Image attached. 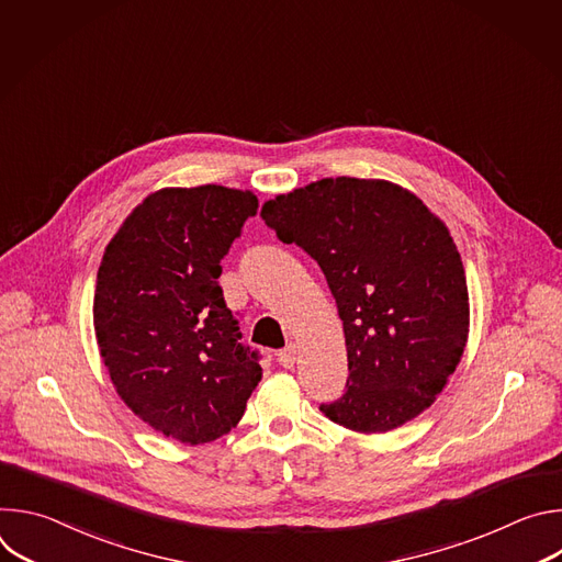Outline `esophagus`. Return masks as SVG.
I'll return each instance as SVG.
<instances>
[{"mask_svg": "<svg viewBox=\"0 0 562 562\" xmlns=\"http://www.w3.org/2000/svg\"><path fill=\"white\" fill-rule=\"evenodd\" d=\"M295 360H297V349H295V345H289V347H284V349L278 353V362H280L284 369H291V367L295 364Z\"/></svg>", "mask_w": 562, "mask_h": 562, "instance_id": "esophagus-1", "label": "esophagus"}]
</instances>
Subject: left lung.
Segmentation results:
<instances>
[{"mask_svg": "<svg viewBox=\"0 0 562 562\" xmlns=\"http://www.w3.org/2000/svg\"><path fill=\"white\" fill-rule=\"evenodd\" d=\"M260 215L317 262L336 297L349 378L319 412L384 434L431 407L469 334L464 267L447 226L414 193L358 178L278 195Z\"/></svg>", "mask_w": 562, "mask_h": 562, "instance_id": "obj_1", "label": "left lung"}]
</instances>
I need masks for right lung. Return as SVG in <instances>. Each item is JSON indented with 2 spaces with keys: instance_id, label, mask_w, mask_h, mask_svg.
Listing matches in <instances>:
<instances>
[{
  "instance_id": "obj_1",
  "label": "right lung",
  "mask_w": 562,
  "mask_h": 562,
  "mask_svg": "<svg viewBox=\"0 0 562 562\" xmlns=\"http://www.w3.org/2000/svg\"><path fill=\"white\" fill-rule=\"evenodd\" d=\"M258 198L217 184L148 195L109 243L95 286L100 353L128 409L202 445L245 416L262 378L217 282Z\"/></svg>"
}]
</instances>
